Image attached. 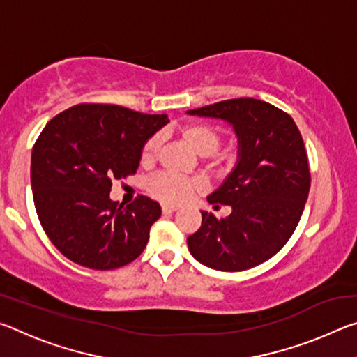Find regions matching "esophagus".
<instances>
[{
	"label": "esophagus",
	"instance_id": "1",
	"mask_svg": "<svg viewBox=\"0 0 357 357\" xmlns=\"http://www.w3.org/2000/svg\"><path fill=\"white\" fill-rule=\"evenodd\" d=\"M176 209H178V208L168 206V204H164V206H162V213H164V214H173Z\"/></svg>",
	"mask_w": 357,
	"mask_h": 357
}]
</instances>
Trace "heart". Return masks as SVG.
Masks as SVG:
<instances>
[{
  "label": "heart",
  "instance_id": "1",
  "mask_svg": "<svg viewBox=\"0 0 357 357\" xmlns=\"http://www.w3.org/2000/svg\"><path fill=\"white\" fill-rule=\"evenodd\" d=\"M179 135L189 146L200 155H211L219 149L222 143V130L214 124L189 123L179 129ZM160 148V135H153L144 142L142 148V162L144 165L153 164ZM204 184L200 178H183L176 174L164 173L149 179L148 190L157 200L165 204L185 203L192 195L202 192Z\"/></svg>",
  "mask_w": 357,
  "mask_h": 357
}]
</instances>
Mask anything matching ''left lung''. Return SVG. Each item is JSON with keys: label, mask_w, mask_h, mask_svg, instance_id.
<instances>
[{"label": "left lung", "mask_w": 357, "mask_h": 357, "mask_svg": "<svg viewBox=\"0 0 357 357\" xmlns=\"http://www.w3.org/2000/svg\"><path fill=\"white\" fill-rule=\"evenodd\" d=\"M227 121L238 137L231 173L208 197L231 214L202 211V227L187 238L192 257L211 269L238 273L274 257L291 238L310 190V170L298 126L268 102L241 98L187 112Z\"/></svg>", "instance_id": "8db88e82"}]
</instances>
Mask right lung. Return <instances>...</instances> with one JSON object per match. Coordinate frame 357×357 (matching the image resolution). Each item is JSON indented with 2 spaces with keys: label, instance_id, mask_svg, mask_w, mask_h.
Instances as JSON below:
<instances>
[{
  "label": "right lung",
  "instance_id": "obj_1",
  "mask_svg": "<svg viewBox=\"0 0 357 357\" xmlns=\"http://www.w3.org/2000/svg\"><path fill=\"white\" fill-rule=\"evenodd\" d=\"M168 123L108 104H80L56 114L31 153V189L40 225L66 258L110 271L144 250L159 203L140 195L123 206L112 181L135 174L142 148Z\"/></svg>",
  "mask_w": 357,
  "mask_h": 357
}]
</instances>
